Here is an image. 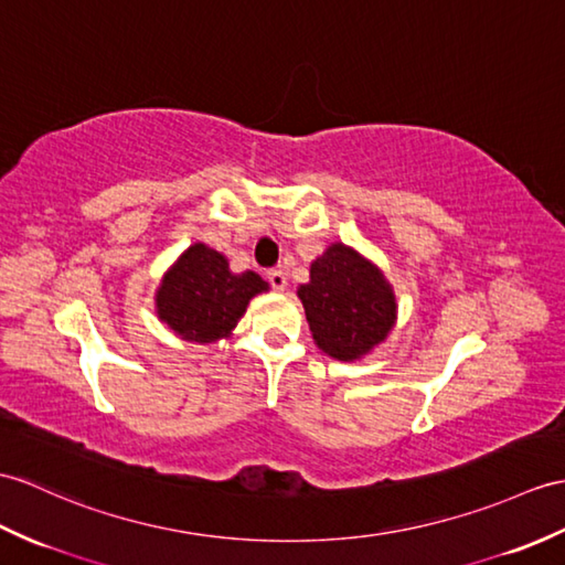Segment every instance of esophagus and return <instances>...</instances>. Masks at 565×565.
I'll return each mask as SVG.
<instances>
[{"instance_id": "34e87169", "label": "esophagus", "mask_w": 565, "mask_h": 565, "mask_svg": "<svg viewBox=\"0 0 565 565\" xmlns=\"http://www.w3.org/2000/svg\"><path fill=\"white\" fill-rule=\"evenodd\" d=\"M267 279H269V284H271L274 291H284V288L288 286L286 271H281V269H271V271L267 274Z\"/></svg>"}]
</instances>
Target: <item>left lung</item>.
<instances>
[{"label": "left lung", "instance_id": "obj_1", "mask_svg": "<svg viewBox=\"0 0 565 565\" xmlns=\"http://www.w3.org/2000/svg\"><path fill=\"white\" fill-rule=\"evenodd\" d=\"M315 344L337 361H361L397 324V296L373 259L344 243L327 245L298 286Z\"/></svg>", "mask_w": 565, "mask_h": 565}]
</instances>
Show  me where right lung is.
<instances>
[{
  "label": "right lung",
  "mask_w": 565,
  "mask_h": 565,
  "mask_svg": "<svg viewBox=\"0 0 565 565\" xmlns=\"http://www.w3.org/2000/svg\"><path fill=\"white\" fill-rule=\"evenodd\" d=\"M265 291L269 284L259 274H235L226 255L206 243H192L156 288V318L185 342L209 347L228 339L250 300Z\"/></svg>",
  "instance_id": "right-lung-1"
}]
</instances>
